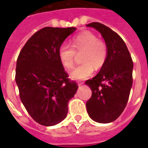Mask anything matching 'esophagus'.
Returning a JSON list of instances; mask_svg holds the SVG:
<instances>
[{
    "instance_id": "1",
    "label": "esophagus",
    "mask_w": 148,
    "mask_h": 148,
    "mask_svg": "<svg viewBox=\"0 0 148 148\" xmlns=\"http://www.w3.org/2000/svg\"><path fill=\"white\" fill-rule=\"evenodd\" d=\"M77 85L78 86H81V85H82V84H83V82H81V81H77Z\"/></svg>"
}]
</instances>
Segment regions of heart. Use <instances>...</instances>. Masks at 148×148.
<instances>
[{
  "instance_id": "obj_1",
  "label": "heart",
  "mask_w": 148,
  "mask_h": 148,
  "mask_svg": "<svg viewBox=\"0 0 148 148\" xmlns=\"http://www.w3.org/2000/svg\"><path fill=\"white\" fill-rule=\"evenodd\" d=\"M76 52H82V64L70 71V77L73 80H84L90 77L94 70H99L103 66L108 57V47L93 33L83 32L72 39L71 47L63 44L59 47L58 57L64 67L71 68L74 65Z\"/></svg>"
}]
</instances>
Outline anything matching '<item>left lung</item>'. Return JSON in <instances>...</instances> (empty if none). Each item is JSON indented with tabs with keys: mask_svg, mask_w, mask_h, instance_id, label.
Wrapping results in <instances>:
<instances>
[{
	"mask_svg": "<svg viewBox=\"0 0 148 148\" xmlns=\"http://www.w3.org/2000/svg\"><path fill=\"white\" fill-rule=\"evenodd\" d=\"M101 33L108 57L98 74L85 84L92 90L86 103L88 115L97 123L114 121L126 107L133 78V61L125 43L116 32L98 22L86 25Z\"/></svg>",
	"mask_w": 148,
	"mask_h": 148,
	"instance_id": "1",
	"label": "left lung"
}]
</instances>
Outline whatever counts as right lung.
I'll list each match as a JSON object with an SVG mask.
<instances>
[{"mask_svg": "<svg viewBox=\"0 0 148 148\" xmlns=\"http://www.w3.org/2000/svg\"><path fill=\"white\" fill-rule=\"evenodd\" d=\"M76 27H46L37 31L17 58L15 81L27 111L38 124L53 126L67 117V103L77 90L68 78L58 50Z\"/></svg>", "mask_w": 148, "mask_h": 148, "instance_id": "right-lung-1", "label": "right lung"}]
</instances>
